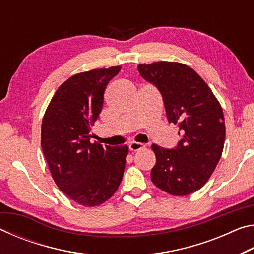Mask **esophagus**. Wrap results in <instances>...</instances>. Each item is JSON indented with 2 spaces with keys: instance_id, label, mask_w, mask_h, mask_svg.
Masks as SVG:
<instances>
[{
  "instance_id": "obj_1",
  "label": "esophagus",
  "mask_w": 254,
  "mask_h": 254,
  "mask_svg": "<svg viewBox=\"0 0 254 254\" xmlns=\"http://www.w3.org/2000/svg\"><path fill=\"white\" fill-rule=\"evenodd\" d=\"M145 147L144 144L142 143H139V142H132L128 145V149H130V151H139V150L143 149Z\"/></svg>"
}]
</instances>
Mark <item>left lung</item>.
I'll return each instance as SVG.
<instances>
[{
  "label": "left lung",
  "mask_w": 254,
  "mask_h": 254,
  "mask_svg": "<svg viewBox=\"0 0 254 254\" xmlns=\"http://www.w3.org/2000/svg\"><path fill=\"white\" fill-rule=\"evenodd\" d=\"M140 75L161 93L169 123L182 135L175 149L152 144L157 162L151 180L174 196H186L207 183L220 161L225 141V122L217 98L190 67L175 62L137 66Z\"/></svg>",
  "instance_id": "obj_1"
}]
</instances>
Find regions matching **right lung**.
<instances>
[{
  "label": "right lung",
  "instance_id": "1",
  "mask_svg": "<svg viewBox=\"0 0 254 254\" xmlns=\"http://www.w3.org/2000/svg\"><path fill=\"white\" fill-rule=\"evenodd\" d=\"M121 67L79 72L59 86L41 126V147L56 185L77 204L93 207L110 199L121 184L127 145L91 143L109 81Z\"/></svg>",
  "mask_w": 254,
  "mask_h": 254
}]
</instances>
